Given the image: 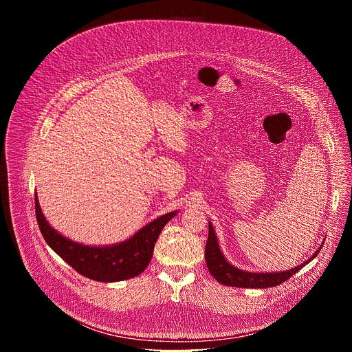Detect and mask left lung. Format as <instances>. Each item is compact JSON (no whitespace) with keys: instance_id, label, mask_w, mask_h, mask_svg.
Segmentation results:
<instances>
[{"instance_id":"8db88e82","label":"left lung","mask_w":352,"mask_h":352,"mask_svg":"<svg viewBox=\"0 0 352 352\" xmlns=\"http://www.w3.org/2000/svg\"><path fill=\"white\" fill-rule=\"evenodd\" d=\"M323 245L319 246L316 252L302 265H299L294 269L285 270V272H278V273H252V272H245L239 270L238 267L232 266L228 263L220 250L217 236L214 234V228L212 223H209V236L206 242V249H205V259L208 269L210 274L224 285L230 287H238V288H269V287H276L280 285L281 283L287 281L291 276H294L296 272H299L305 265H308L312 259L316 258L319 254V250L322 249Z\"/></svg>"}]
</instances>
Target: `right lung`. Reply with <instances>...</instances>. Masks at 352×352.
<instances>
[{
	"mask_svg": "<svg viewBox=\"0 0 352 352\" xmlns=\"http://www.w3.org/2000/svg\"><path fill=\"white\" fill-rule=\"evenodd\" d=\"M34 208L43 238L60 258L79 274L102 283L122 281L139 276L152 261L155 243L164 226L177 214L167 213L140 228L129 239L110 246H89L65 238L48 224L34 193Z\"/></svg>",
	"mask_w": 352,
	"mask_h": 352,
	"instance_id": "obj_1",
	"label": "right lung"
}]
</instances>
